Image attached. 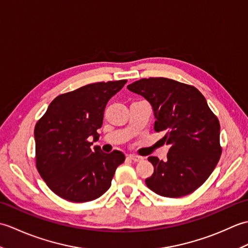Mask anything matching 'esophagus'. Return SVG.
Wrapping results in <instances>:
<instances>
[{"instance_id": "esophagus-1", "label": "esophagus", "mask_w": 248, "mask_h": 248, "mask_svg": "<svg viewBox=\"0 0 248 248\" xmlns=\"http://www.w3.org/2000/svg\"><path fill=\"white\" fill-rule=\"evenodd\" d=\"M129 157H130V160H132L134 162H141V161H143V157L140 156V155H129Z\"/></svg>"}]
</instances>
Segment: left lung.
<instances>
[{"instance_id": "obj_1", "label": "left lung", "mask_w": 248, "mask_h": 248, "mask_svg": "<svg viewBox=\"0 0 248 248\" xmlns=\"http://www.w3.org/2000/svg\"><path fill=\"white\" fill-rule=\"evenodd\" d=\"M128 89L148 100L155 131L170 145L167 160L149 156L155 167L146 184L157 195L186 196L202 186L217 165L222 146L219 121L196 87L166 78H140Z\"/></svg>"}]
</instances>
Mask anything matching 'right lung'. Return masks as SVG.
<instances>
[{
    "instance_id": "obj_1",
    "label": "right lung",
    "mask_w": 248,
    "mask_h": 248,
    "mask_svg": "<svg viewBox=\"0 0 248 248\" xmlns=\"http://www.w3.org/2000/svg\"><path fill=\"white\" fill-rule=\"evenodd\" d=\"M127 80L98 82L57 96L35 125L36 167L52 192L71 202H87L109 188L121 151L92 148L99 140L108 100Z\"/></svg>"
}]
</instances>
